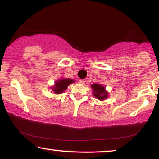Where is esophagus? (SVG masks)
Masks as SVG:
<instances>
[{"mask_svg":"<svg viewBox=\"0 0 159 159\" xmlns=\"http://www.w3.org/2000/svg\"><path fill=\"white\" fill-rule=\"evenodd\" d=\"M85 82H86V80H79L80 84H84L85 83Z\"/></svg>","mask_w":159,"mask_h":159,"instance_id":"34e87169","label":"esophagus"}]
</instances>
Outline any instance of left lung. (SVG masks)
Returning <instances> with one entry per match:
<instances>
[{"instance_id": "obj_1", "label": "left lung", "mask_w": 159, "mask_h": 159, "mask_svg": "<svg viewBox=\"0 0 159 159\" xmlns=\"http://www.w3.org/2000/svg\"><path fill=\"white\" fill-rule=\"evenodd\" d=\"M93 90V95L95 98L99 101H104L108 97V92L106 90V88L101 84H93L91 85Z\"/></svg>"}]
</instances>
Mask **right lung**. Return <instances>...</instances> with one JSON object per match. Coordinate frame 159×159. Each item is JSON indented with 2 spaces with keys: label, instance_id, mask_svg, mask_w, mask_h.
I'll return each instance as SVG.
<instances>
[{
  "label": "right lung",
  "instance_id": "1",
  "mask_svg": "<svg viewBox=\"0 0 159 159\" xmlns=\"http://www.w3.org/2000/svg\"><path fill=\"white\" fill-rule=\"evenodd\" d=\"M75 82V80L70 78H61L56 81L55 84L52 86L51 90L55 94H61L66 90L69 84Z\"/></svg>",
  "mask_w": 159,
  "mask_h": 159
}]
</instances>
